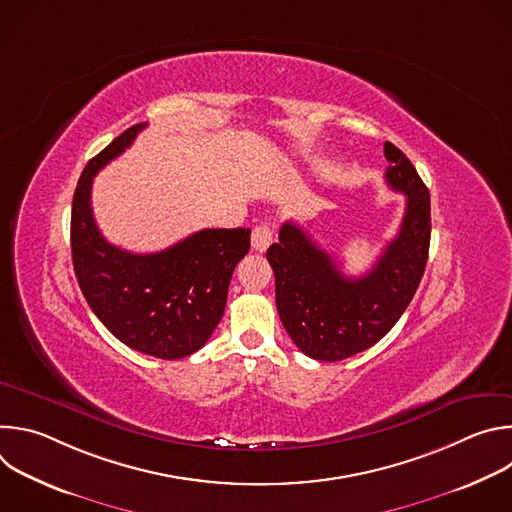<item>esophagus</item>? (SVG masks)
I'll use <instances>...</instances> for the list:
<instances>
[{
	"mask_svg": "<svg viewBox=\"0 0 512 512\" xmlns=\"http://www.w3.org/2000/svg\"><path fill=\"white\" fill-rule=\"evenodd\" d=\"M271 241H273V231H271L269 225L257 227V229L253 231V235H251V247H253V251H259V253L267 251V247L271 245Z\"/></svg>",
	"mask_w": 512,
	"mask_h": 512,
	"instance_id": "1",
	"label": "esophagus"
}]
</instances>
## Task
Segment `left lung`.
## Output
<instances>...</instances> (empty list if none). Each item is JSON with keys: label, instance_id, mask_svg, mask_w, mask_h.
<instances>
[{"label": "left lung", "instance_id": "8db88e82", "mask_svg": "<svg viewBox=\"0 0 512 512\" xmlns=\"http://www.w3.org/2000/svg\"><path fill=\"white\" fill-rule=\"evenodd\" d=\"M385 180L407 196L397 237L360 277H346L330 253L294 223L267 249L275 273V304L289 338L310 358L336 362L377 344L403 316L425 271L429 190L409 158L385 141Z\"/></svg>", "mask_w": 512, "mask_h": 512}]
</instances>
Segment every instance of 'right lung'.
I'll use <instances>...</instances> for the list:
<instances>
[{
	"label": "right lung",
	"instance_id": "right-lung-1",
	"mask_svg": "<svg viewBox=\"0 0 512 512\" xmlns=\"http://www.w3.org/2000/svg\"><path fill=\"white\" fill-rule=\"evenodd\" d=\"M143 127L125 129L85 166L72 198L70 249L83 296L103 326L137 352L172 360L202 348L221 322L251 229H202L145 255L111 245L93 216V178Z\"/></svg>",
	"mask_w": 512,
	"mask_h": 512
}]
</instances>
